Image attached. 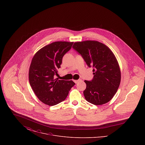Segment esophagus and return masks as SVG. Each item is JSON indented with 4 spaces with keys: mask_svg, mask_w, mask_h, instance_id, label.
Listing matches in <instances>:
<instances>
[{
    "mask_svg": "<svg viewBox=\"0 0 145 145\" xmlns=\"http://www.w3.org/2000/svg\"><path fill=\"white\" fill-rule=\"evenodd\" d=\"M80 79H79V80H73V81H74V82L75 83H78L79 82H80Z\"/></svg>",
    "mask_w": 145,
    "mask_h": 145,
    "instance_id": "obj_1",
    "label": "esophagus"
}]
</instances>
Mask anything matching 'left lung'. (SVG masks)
<instances>
[{"mask_svg": "<svg viewBox=\"0 0 145 145\" xmlns=\"http://www.w3.org/2000/svg\"><path fill=\"white\" fill-rule=\"evenodd\" d=\"M82 55L89 67L92 66L93 79L85 80L84 95L89 103L101 105L109 102L121 82V71L116 56L108 46L93 40L74 42L73 47Z\"/></svg>", "mask_w": 145, "mask_h": 145, "instance_id": "1", "label": "left lung"}]
</instances>
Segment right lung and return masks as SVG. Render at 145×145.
Returning <instances> with one entry per match:
<instances>
[{
	"label": "right lung",
	"mask_w": 145,
	"mask_h": 145,
	"mask_svg": "<svg viewBox=\"0 0 145 145\" xmlns=\"http://www.w3.org/2000/svg\"><path fill=\"white\" fill-rule=\"evenodd\" d=\"M73 42H53L39 50L33 56L29 71L30 85L42 103L55 105L64 101L75 85L72 80L54 79L62 59Z\"/></svg>",
	"instance_id": "add662e5"
}]
</instances>
